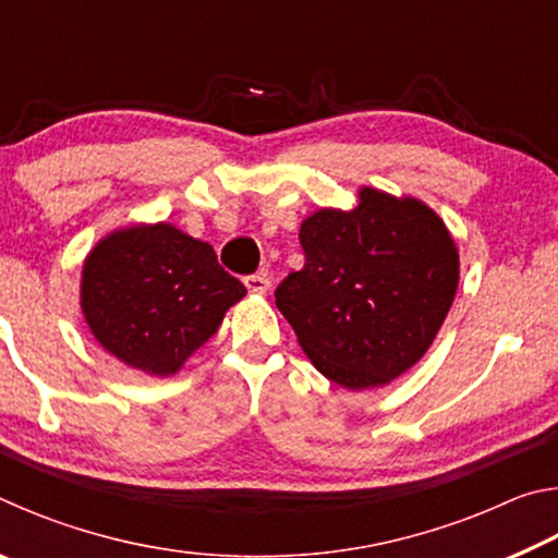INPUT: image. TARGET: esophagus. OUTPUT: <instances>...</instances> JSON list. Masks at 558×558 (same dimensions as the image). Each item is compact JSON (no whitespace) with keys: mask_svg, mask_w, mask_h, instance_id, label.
<instances>
[{"mask_svg":"<svg viewBox=\"0 0 558 558\" xmlns=\"http://www.w3.org/2000/svg\"><path fill=\"white\" fill-rule=\"evenodd\" d=\"M243 282H245V288H248V292H253V295H266V292L270 290V280L266 276H248Z\"/></svg>","mask_w":558,"mask_h":558,"instance_id":"34e87169","label":"esophagus"}]
</instances>
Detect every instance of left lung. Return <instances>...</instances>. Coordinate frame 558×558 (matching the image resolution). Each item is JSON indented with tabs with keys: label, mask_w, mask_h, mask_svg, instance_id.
I'll return each mask as SVG.
<instances>
[{
	"label": "left lung",
	"mask_w": 558,
	"mask_h": 558,
	"mask_svg": "<svg viewBox=\"0 0 558 558\" xmlns=\"http://www.w3.org/2000/svg\"><path fill=\"white\" fill-rule=\"evenodd\" d=\"M305 266L276 305L315 369L349 391L391 384L428 352L460 280L456 241L415 196L359 189L354 209L300 226Z\"/></svg>",
	"instance_id": "8db88e82"
}]
</instances>
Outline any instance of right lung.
I'll list each match as a JSON object with an SVG mask.
<instances>
[{"label":"right lung","mask_w":558,"mask_h":558,"mask_svg":"<svg viewBox=\"0 0 558 558\" xmlns=\"http://www.w3.org/2000/svg\"><path fill=\"white\" fill-rule=\"evenodd\" d=\"M243 295V282L219 266L209 243L167 221L102 235L81 272L90 335L108 354L149 376L182 369Z\"/></svg>","instance_id":"obj_1"}]
</instances>
